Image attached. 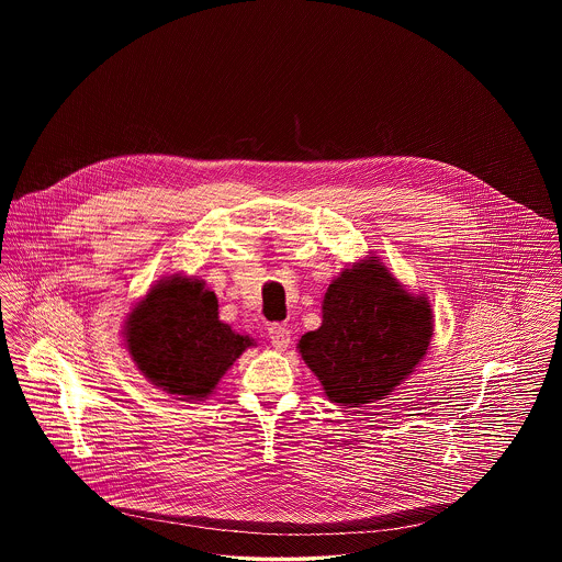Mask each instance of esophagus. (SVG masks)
I'll return each instance as SVG.
<instances>
[{
    "label": "esophagus",
    "instance_id": "1",
    "mask_svg": "<svg viewBox=\"0 0 562 562\" xmlns=\"http://www.w3.org/2000/svg\"><path fill=\"white\" fill-rule=\"evenodd\" d=\"M269 341L271 346L278 349V351H284V349L291 346V330L282 324H271L268 328Z\"/></svg>",
    "mask_w": 562,
    "mask_h": 562
}]
</instances>
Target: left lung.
Segmentation results:
<instances>
[{"label":"left lung","instance_id":"1","mask_svg":"<svg viewBox=\"0 0 562 562\" xmlns=\"http://www.w3.org/2000/svg\"><path fill=\"white\" fill-rule=\"evenodd\" d=\"M431 330L428 296L408 293L379 257H367L328 284L322 326L296 348L330 401L360 406L383 401L417 369Z\"/></svg>","mask_w":562,"mask_h":562}]
</instances>
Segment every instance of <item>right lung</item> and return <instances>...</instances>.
Wrapping results in <instances>:
<instances>
[{
	"label": "right lung",
	"mask_w": 562,
	"mask_h": 562,
	"mask_svg": "<svg viewBox=\"0 0 562 562\" xmlns=\"http://www.w3.org/2000/svg\"><path fill=\"white\" fill-rule=\"evenodd\" d=\"M124 335L136 369L179 401L206 398L241 351L255 346L218 321V301L202 280L179 273L134 305Z\"/></svg>",
	"instance_id": "1"
}]
</instances>
